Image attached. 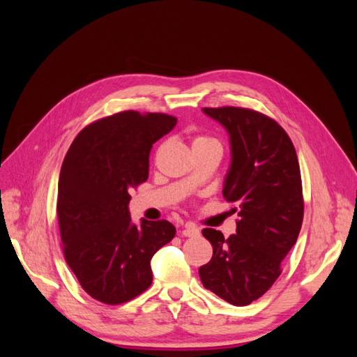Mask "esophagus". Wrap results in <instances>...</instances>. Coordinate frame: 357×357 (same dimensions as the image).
Returning a JSON list of instances; mask_svg holds the SVG:
<instances>
[{
    "label": "esophagus",
    "mask_w": 357,
    "mask_h": 357,
    "mask_svg": "<svg viewBox=\"0 0 357 357\" xmlns=\"http://www.w3.org/2000/svg\"><path fill=\"white\" fill-rule=\"evenodd\" d=\"M181 235L183 236H198L199 235V229L195 228V226H192V225H186L185 228H183V231H181Z\"/></svg>",
    "instance_id": "obj_1"
}]
</instances>
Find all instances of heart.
<instances>
[{
	"instance_id": "1",
	"label": "heart",
	"mask_w": 357,
	"mask_h": 357,
	"mask_svg": "<svg viewBox=\"0 0 357 357\" xmlns=\"http://www.w3.org/2000/svg\"><path fill=\"white\" fill-rule=\"evenodd\" d=\"M205 139H211V138H207V137H198L195 142H205Z\"/></svg>"
}]
</instances>
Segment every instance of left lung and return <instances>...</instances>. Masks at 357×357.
<instances>
[{
	"label": "left lung",
	"mask_w": 357,
	"mask_h": 357,
	"mask_svg": "<svg viewBox=\"0 0 357 357\" xmlns=\"http://www.w3.org/2000/svg\"><path fill=\"white\" fill-rule=\"evenodd\" d=\"M202 112L229 134L231 167L223 198L235 204L236 234L202 229L213 257L199 268L205 289L232 305L261 298L282 274L304 219L302 181L294 143L274 119L241 107Z\"/></svg>",
	"instance_id": "left-lung-1"
}]
</instances>
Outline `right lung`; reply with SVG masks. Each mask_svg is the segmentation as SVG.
<instances>
[{"mask_svg":"<svg viewBox=\"0 0 357 357\" xmlns=\"http://www.w3.org/2000/svg\"><path fill=\"white\" fill-rule=\"evenodd\" d=\"M164 113L126 110L83 128L62 162L58 222L66 261L93 299L119 305L152 284L150 261L176 235L168 220L131 222L129 190L149 177V155L176 126Z\"/></svg>","mask_w":357,"mask_h":357,"instance_id":"right-lung-1","label":"right lung"}]
</instances>
